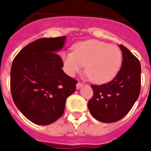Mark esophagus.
<instances>
[{"instance_id": "34e87169", "label": "esophagus", "mask_w": 151, "mask_h": 151, "mask_svg": "<svg viewBox=\"0 0 151 151\" xmlns=\"http://www.w3.org/2000/svg\"><path fill=\"white\" fill-rule=\"evenodd\" d=\"M82 86H83V83L80 82V81H78V84H77V88H78V89H79V88L82 87Z\"/></svg>"}]
</instances>
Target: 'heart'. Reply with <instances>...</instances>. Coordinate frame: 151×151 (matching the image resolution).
<instances>
[{"mask_svg": "<svg viewBox=\"0 0 151 151\" xmlns=\"http://www.w3.org/2000/svg\"><path fill=\"white\" fill-rule=\"evenodd\" d=\"M63 59L70 75L80 72L86 65L90 80L101 84L111 81L119 72L122 52L117 46L93 40L77 45L74 52L63 53Z\"/></svg>", "mask_w": 151, "mask_h": 151, "instance_id": "heart-1", "label": "heart"}]
</instances>
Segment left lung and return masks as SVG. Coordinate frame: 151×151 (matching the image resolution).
I'll return each mask as SVG.
<instances>
[{"mask_svg":"<svg viewBox=\"0 0 151 151\" xmlns=\"http://www.w3.org/2000/svg\"><path fill=\"white\" fill-rule=\"evenodd\" d=\"M122 66L117 76L108 83L91 85L93 96L88 106L91 114L101 122L119 121L130 111L140 93L139 60L124 45Z\"/></svg>","mask_w":151,"mask_h":151,"instance_id":"left-lung-1","label":"left lung"}]
</instances>
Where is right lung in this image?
<instances>
[{
	"label": "right lung",
	"mask_w": 151,
	"mask_h": 151,
	"mask_svg": "<svg viewBox=\"0 0 151 151\" xmlns=\"http://www.w3.org/2000/svg\"><path fill=\"white\" fill-rule=\"evenodd\" d=\"M66 37L40 38L25 46L12 62L10 87L15 106L33 123L52 124L63 114L78 81L64 73L56 52Z\"/></svg>",
	"instance_id": "right-lung-1"
}]
</instances>
